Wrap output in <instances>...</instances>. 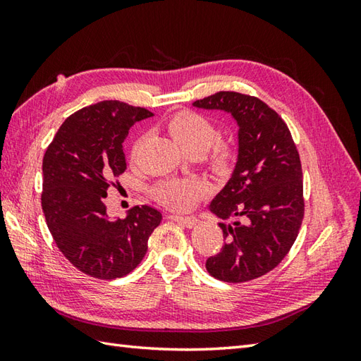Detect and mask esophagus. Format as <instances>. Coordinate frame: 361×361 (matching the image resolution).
Returning a JSON list of instances; mask_svg holds the SVG:
<instances>
[{
	"mask_svg": "<svg viewBox=\"0 0 361 361\" xmlns=\"http://www.w3.org/2000/svg\"><path fill=\"white\" fill-rule=\"evenodd\" d=\"M169 220H172V221H176V224H181L183 226H186V228H194L197 224H198V220L195 219V217H181V216H169L167 217Z\"/></svg>",
	"mask_w": 361,
	"mask_h": 361,
	"instance_id": "obj_1",
	"label": "esophagus"
}]
</instances>
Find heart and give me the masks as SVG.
<instances>
[{"mask_svg":"<svg viewBox=\"0 0 361 361\" xmlns=\"http://www.w3.org/2000/svg\"><path fill=\"white\" fill-rule=\"evenodd\" d=\"M166 128L173 140L190 155H202L209 147L208 166L217 173H226L235 161L233 142L216 141L219 130L216 124L197 111H178L166 121ZM140 142L135 145L132 157L140 150ZM153 197L172 211H189L197 202L209 194L206 183L195 178H169L157 183L152 189Z\"/></svg>","mask_w":361,"mask_h":361,"instance_id":"b5f03b06","label":"heart"}]
</instances>
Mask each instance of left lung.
<instances>
[{"label": "left lung", "mask_w": 361, "mask_h": 361, "mask_svg": "<svg viewBox=\"0 0 361 361\" xmlns=\"http://www.w3.org/2000/svg\"><path fill=\"white\" fill-rule=\"evenodd\" d=\"M225 110L239 124V157L228 185L211 202L225 245L206 270L225 282H248L271 271L288 255L304 219L302 167L286 122L260 99L219 91L194 102Z\"/></svg>", "instance_id": "1"}]
</instances>
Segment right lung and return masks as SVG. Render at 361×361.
<instances>
[{"mask_svg": "<svg viewBox=\"0 0 361 361\" xmlns=\"http://www.w3.org/2000/svg\"><path fill=\"white\" fill-rule=\"evenodd\" d=\"M142 106L102 101L68 118L43 157L42 208L57 248L97 279H118L140 265L161 212L135 206L126 219H109L104 198L126 172L122 142Z\"/></svg>", "mask_w": 361, "mask_h": 361, "instance_id": "right-lung-1", "label": "right lung"}]
</instances>
